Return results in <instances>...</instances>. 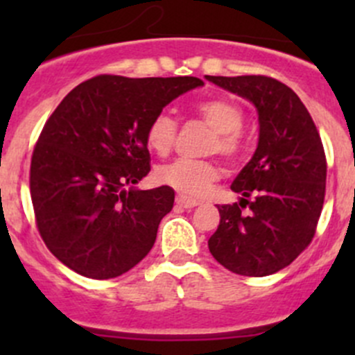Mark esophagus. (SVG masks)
<instances>
[{"mask_svg": "<svg viewBox=\"0 0 355 355\" xmlns=\"http://www.w3.org/2000/svg\"><path fill=\"white\" fill-rule=\"evenodd\" d=\"M177 204H178V206L185 207V209H191V207L198 206L199 200L191 199V198H185V196H178V198H177Z\"/></svg>", "mask_w": 355, "mask_h": 355, "instance_id": "obj_1", "label": "esophagus"}]
</instances>
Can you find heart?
<instances>
[{"label": "heart", "mask_w": 355, "mask_h": 355, "mask_svg": "<svg viewBox=\"0 0 355 355\" xmlns=\"http://www.w3.org/2000/svg\"><path fill=\"white\" fill-rule=\"evenodd\" d=\"M196 114L213 128L207 137L206 155H220L228 163H235L244 153V125L245 114L241 105L227 98H214L200 101L194 106ZM178 123L168 113H159L149 121L146 130L148 146L159 156H166L177 141ZM220 177L216 163L211 159H187L180 157L157 168L156 178L159 184L180 192L185 198H198Z\"/></svg>", "instance_id": "1"}]
</instances>
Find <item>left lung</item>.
Segmentation results:
<instances>
[{"instance_id":"left-lung-1","label":"left lung","mask_w":355,"mask_h":355,"mask_svg":"<svg viewBox=\"0 0 355 355\" xmlns=\"http://www.w3.org/2000/svg\"><path fill=\"white\" fill-rule=\"evenodd\" d=\"M206 78L252 101L259 113V144L232 184L242 199L218 206L209 252L232 273L268 277L288 266L316 234L327 192L323 142L299 96L277 78Z\"/></svg>"}]
</instances>
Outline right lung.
<instances>
[{
  "label": "right lung",
  "mask_w": 355,
  "mask_h": 355,
  "mask_svg": "<svg viewBox=\"0 0 355 355\" xmlns=\"http://www.w3.org/2000/svg\"><path fill=\"white\" fill-rule=\"evenodd\" d=\"M196 77L98 75L65 96L31 159V198L46 247L82 277L108 280L141 263L173 207L171 187L137 191L151 170L146 130Z\"/></svg>",
  "instance_id": "add662e5"
}]
</instances>
